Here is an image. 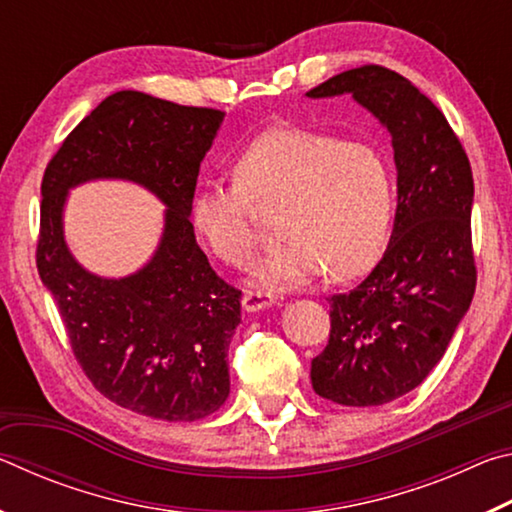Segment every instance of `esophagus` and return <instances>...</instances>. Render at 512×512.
<instances>
[{
    "label": "esophagus",
    "instance_id": "1",
    "mask_svg": "<svg viewBox=\"0 0 512 512\" xmlns=\"http://www.w3.org/2000/svg\"><path fill=\"white\" fill-rule=\"evenodd\" d=\"M273 296L266 291H246L244 298H241V305H244L246 311H259L273 305Z\"/></svg>",
    "mask_w": 512,
    "mask_h": 512
}]
</instances>
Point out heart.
<instances>
[{"label": "heart", "mask_w": 512, "mask_h": 512, "mask_svg": "<svg viewBox=\"0 0 512 512\" xmlns=\"http://www.w3.org/2000/svg\"><path fill=\"white\" fill-rule=\"evenodd\" d=\"M237 185L207 183L194 194L192 223L214 257L244 264L257 214L277 210L282 237L257 266L264 287H296L325 273H366L386 246L393 176L384 155L307 128H275L235 160Z\"/></svg>", "instance_id": "1"}]
</instances>
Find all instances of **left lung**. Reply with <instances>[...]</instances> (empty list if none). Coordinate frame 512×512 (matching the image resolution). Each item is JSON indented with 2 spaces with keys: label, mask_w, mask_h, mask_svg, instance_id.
I'll return each instance as SVG.
<instances>
[{
  "label": "left lung",
  "mask_w": 512,
  "mask_h": 512,
  "mask_svg": "<svg viewBox=\"0 0 512 512\" xmlns=\"http://www.w3.org/2000/svg\"><path fill=\"white\" fill-rule=\"evenodd\" d=\"M339 94H352L391 133L397 210L379 264L359 287L329 298L332 329L311 361V386L336 404L379 406L427 379L470 309L474 180L445 115L409 79L363 65L307 97Z\"/></svg>",
  "instance_id": "obj_1"
}]
</instances>
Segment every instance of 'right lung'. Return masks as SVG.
I'll return each instance as SVG.
<instances>
[{
  "label": "right lung",
  "instance_id": "1",
  "mask_svg": "<svg viewBox=\"0 0 512 512\" xmlns=\"http://www.w3.org/2000/svg\"><path fill=\"white\" fill-rule=\"evenodd\" d=\"M223 117L115 92L67 135L42 178L36 264L76 361L110 402L167 422L201 420L230 395L228 348L241 323V291L214 273L189 221L198 171ZM88 179H131L168 207L159 248L133 276H94L68 253L64 201Z\"/></svg>",
  "mask_w": 512,
  "mask_h": 512
}]
</instances>
